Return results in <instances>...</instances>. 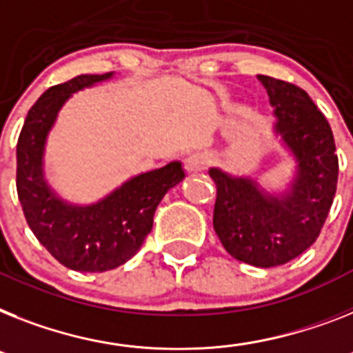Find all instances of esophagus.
<instances>
[{
	"label": "esophagus",
	"mask_w": 353,
	"mask_h": 353,
	"mask_svg": "<svg viewBox=\"0 0 353 353\" xmlns=\"http://www.w3.org/2000/svg\"><path fill=\"white\" fill-rule=\"evenodd\" d=\"M209 155L208 153H193L185 159V170L189 173H200L208 168Z\"/></svg>",
	"instance_id": "34e87169"
}]
</instances>
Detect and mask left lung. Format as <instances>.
Wrapping results in <instances>:
<instances>
[{
    "mask_svg": "<svg viewBox=\"0 0 353 353\" xmlns=\"http://www.w3.org/2000/svg\"><path fill=\"white\" fill-rule=\"evenodd\" d=\"M274 108V133L296 162L281 193H269L250 176L211 168L216 183L212 225L222 245L243 263L269 269L312 245L328 216L337 188L336 144L330 124L296 84L258 77Z\"/></svg>",
    "mask_w": 353,
    "mask_h": 353,
    "instance_id": "left-lung-1",
    "label": "left lung"
}]
</instances>
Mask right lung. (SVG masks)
<instances>
[{"mask_svg": "<svg viewBox=\"0 0 353 353\" xmlns=\"http://www.w3.org/2000/svg\"><path fill=\"white\" fill-rule=\"evenodd\" d=\"M112 77L113 72L77 75L48 88L30 108L17 139L16 188L26 223L55 260L79 272H104L131 260L150 234L160 200L185 176L182 162L174 160L88 205L66 202L46 182V139L61 108L75 92Z\"/></svg>", "mask_w": 353, "mask_h": 353, "instance_id": "add662e5", "label": "right lung"}]
</instances>
